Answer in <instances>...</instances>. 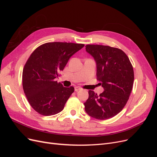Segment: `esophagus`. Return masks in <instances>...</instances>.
I'll list each match as a JSON object with an SVG mask.
<instances>
[{
    "label": "esophagus",
    "instance_id": "esophagus-1",
    "mask_svg": "<svg viewBox=\"0 0 157 157\" xmlns=\"http://www.w3.org/2000/svg\"><path fill=\"white\" fill-rule=\"evenodd\" d=\"M81 90V88H80V87H78V86H75V92H78V90Z\"/></svg>",
    "mask_w": 157,
    "mask_h": 157
}]
</instances>
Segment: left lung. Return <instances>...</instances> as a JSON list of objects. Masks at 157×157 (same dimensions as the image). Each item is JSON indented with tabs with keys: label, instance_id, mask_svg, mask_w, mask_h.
<instances>
[{
	"label": "left lung",
	"instance_id": "8db88e82",
	"mask_svg": "<svg viewBox=\"0 0 157 157\" xmlns=\"http://www.w3.org/2000/svg\"><path fill=\"white\" fill-rule=\"evenodd\" d=\"M86 50L97 64V78L104 91L99 95L89 90L84 103L88 115L106 120L119 113L129 99L134 80L132 65L122 50L99 44H88Z\"/></svg>",
	"mask_w": 157,
	"mask_h": 157
}]
</instances>
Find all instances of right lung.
<instances>
[{
	"instance_id": "add662e5",
	"label": "right lung",
	"mask_w": 157,
	"mask_h": 157,
	"mask_svg": "<svg viewBox=\"0 0 157 157\" xmlns=\"http://www.w3.org/2000/svg\"><path fill=\"white\" fill-rule=\"evenodd\" d=\"M84 46L72 42H47L37 47L28 58L23 70V89L30 105L40 115H54L63 109L75 88L63 87L55 78L71 57Z\"/></svg>"
}]
</instances>
